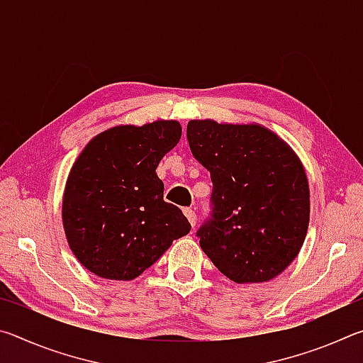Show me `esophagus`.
Masks as SVG:
<instances>
[{
  "instance_id": "34e87169",
  "label": "esophagus",
  "mask_w": 363,
  "mask_h": 363,
  "mask_svg": "<svg viewBox=\"0 0 363 363\" xmlns=\"http://www.w3.org/2000/svg\"><path fill=\"white\" fill-rule=\"evenodd\" d=\"M184 214H186V218L189 219V223H190V225H195V223H196V214H195V211L194 210H190V208H186V210H184Z\"/></svg>"
}]
</instances>
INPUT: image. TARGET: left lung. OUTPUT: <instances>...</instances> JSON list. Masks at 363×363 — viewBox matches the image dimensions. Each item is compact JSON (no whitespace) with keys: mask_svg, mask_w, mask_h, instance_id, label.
<instances>
[{"mask_svg":"<svg viewBox=\"0 0 363 363\" xmlns=\"http://www.w3.org/2000/svg\"><path fill=\"white\" fill-rule=\"evenodd\" d=\"M187 140L213 182L211 213L195 233L201 250L237 284L277 277L309 225V186L298 157L257 125L192 120Z\"/></svg>","mask_w":363,"mask_h":363,"instance_id":"obj_1","label":"left lung"}]
</instances>
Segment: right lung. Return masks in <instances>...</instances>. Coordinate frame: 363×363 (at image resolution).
I'll list each match as a JSON object with an SVG mask.
<instances>
[{"mask_svg":"<svg viewBox=\"0 0 363 363\" xmlns=\"http://www.w3.org/2000/svg\"><path fill=\"white\" fill-rule=\"evenodd\" d=\"M177 121L115 126L84 147L67 181L62 219L73 255L102 279L133 280L190 232L163 200L155 169L181 139Z\"/></svg>","mask_w":363,"mask_h":363,"instance_id":"right-lung-1","label":"right lung"}]
</instances>
